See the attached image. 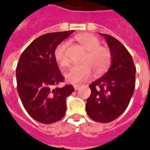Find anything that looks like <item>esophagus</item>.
I'll list each match as a JSON object with an SVG mask.
<instances>
[{
    "instance_id": "34e87169",
    "label": "esophagus",
    "mask_w": 150,
    "mask_h": 150,
    "mask_svg": "<svg viewBox=\"0 0 150 150\" xmlns=\"http://www.w3.org/2000/svg\"><path fill=\"white\" fill-rule=\"evenodd\" d=\"M74 89H75V90L79 89V88H80V84H74Z\"/></svg>"
}]
</instances>
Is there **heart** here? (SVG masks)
I'll return each mask as SVG.
<instances>
[{
	"mask_svg": "<svg viewBox=\"0 0 150 150\" xmlns=\"http://www.w3.org/2000/svg\"><path fill=\"white\" fill-rule=\"evenodd\" d=\"M86 54L82 60V65L73 66L66 74V80L69 83L78 84L89 79L92 71L96 74H102L108 70L111 62V52L108 47L100 46V41L97 37L89 33L78 35L75 37ZM68 44L62 42L56 47L54 52L55 61L61 67L66 68L69 66Z\"/></svg>",
	"mask_w": 150,
	"mask_h": 150,
	"instance_id": "b5f03b06",
	"label": "heart"
}]
</instances>
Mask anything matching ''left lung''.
<instances>
[{
	"mask_svg": "<svg viewBox=\"0 0 150 150\" xmlns=\"http://www.w3.org/2000/svg\"><path fill=\"white\" fill-rule=\"evenodd\" d=\"M111 52V66L100 78L89 84L88 115L98 122H110L122 115L129 105L135 88V68L132 56L120 42L107 34Z\"/></svg>",
	"mask_w": 150,
	"mask_h": 150,
	"instance_id": "left-lung-1",
	"label": "left lung"
}]
</instances>
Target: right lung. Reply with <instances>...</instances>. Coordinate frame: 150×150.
Returning <instances> with one entry per match:
<instances>
[{
    "mask_svg": "<svg viewBox=\"0 0 150 150\" xmlns=\"http://www.w3.org/2000/svg\"><path fill=\"white\" fill-rule=\"evenodd\" d=\"M74 31L42 35L26 48L16 66L18 94L23 108L37 122L50 124L62 119L66 98L74 91L72 84L58 87L65 77L54 52L56 47Z\"/></svg>",
    "mask_w": 150,
    "mask_h": 150,
    "instance_id": "add662e5",
    "label": "right lung"
}]
</instances>
